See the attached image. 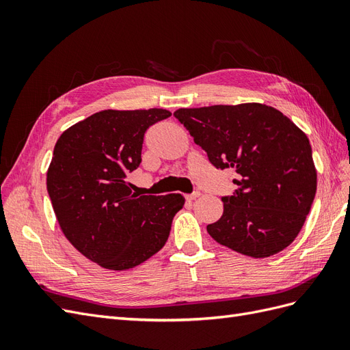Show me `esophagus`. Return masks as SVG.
<instances>
[{"label":"esophagus","mask_w":350,"mask_h":350,"mask_svg":"<svg viewBox=\"0 0 350 350\" xmlns=\"http://www.w3.org/2000/svg\"><path fill=\"white\" fill-rule=\"evenodd\" d=\"M198 197H200V191H194V193H191V194H187V196H185L187 200H196V198H198Z\"/></svg>","instance_id":"esophagus-1"}]
</instances>
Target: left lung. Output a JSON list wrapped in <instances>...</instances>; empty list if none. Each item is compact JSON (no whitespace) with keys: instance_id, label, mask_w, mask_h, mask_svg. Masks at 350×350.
Returning a JSON list of instances; mask_svg holds the SVG:
<instances>
[{"instance_id":"8db88e82","label":"left lung","mask_w":350,"mask_h":350,"mask_svg":"<svg viewBox=\"0 0 350 350\" xmlns=\"http://www.w3.org/2000/svg\"><path fill=\"white\" fill-rule=\"evenodd\" d=\"M217 169H235L238 189L221 197L224 215L208 235L243 256L266 258L298 237L317 191L308 137L262 103L174 112Z\"/></svg>"}]
</instances>
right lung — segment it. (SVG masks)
<instances>
[{
    "instance_id": "right-lung-1",
    "label": "right lung",
    "mask_w": 350,
    "mask_h": 350,
    "mask_svg": "<svg viewBox=\"0 0 350 350\" xmlns=\"http://www.w3.org/2000/svg\"><path fill=\"white\" fill-rule=\"evenodd\" d=\"M166 109L90 115L58 139L46 188L66 238L84 257L109 270H129L162 250L181 194L131 193L126 174L142 163L144 133Z\"/></svg>"
}]
</instances>
